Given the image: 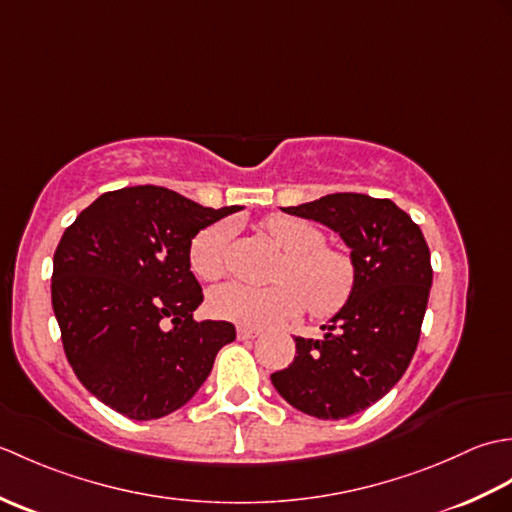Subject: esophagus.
I'll use <instances>...</instances> for the list:
<instances>
[{
    "instance_id": "1",
    "label": "esophagus",
    "mask_w": 512,
    "mask_h": 512,
    "mask_svg": "<svg viewBox=\"0 0 512 512\" xmlns=\"http://www.w3.org/2000/svg\"><path fill=\"white\" fill-rule=\"evenodd\" d=\"M262 334L259 328H250V325H237V336L239 339H255V336Z\"/></svg>"
}]
</instances>
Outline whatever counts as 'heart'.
Segmentation results:
<instances>
[{
	"label": "heart",
	"mask_w": 512,
	"mask_h": 512,
	"mask_svg": "<svg viewBox=\"0 0 512 512\" xmlns=\"http://www.w3.org/2000/svg\"><path fill=\"white\" fill-rule=\"evenodd\" d=\"M264 231L284 248L275 284L250 286L242 281L211 290L209 312L217 319L250 328L295 319L308 310L330 319L352 301L358 270L354 257L343 248L325 246L319 226L292 215H270ZM233 224L217 222L195 235L189 248V266L204 281L226 275L231 255Z\"/></svg>",
	"instance_id": "heart-1"
}]
</instances>
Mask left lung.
Segmentation results:
<instances>
[{
    "label": "left lung",
    "instance_id": "obj_1",
    "mask_svg": "<svg viewBox=\"0 0 512 512\" xmlns=\"http://www.w3.org/2000/svg\"><path fill=\"white\" fill-rule=\"evenodd\" d=\"M284 211L339 233L358 281L352 301L323 325V339L295 336V361L270 380L308 416L350 418L383 398L411 363L433 281L429 246L405 211L365 193H332Z\"/></svg>",
    "mask_w": 512,
    "mask_h": 512
}]
</instances>
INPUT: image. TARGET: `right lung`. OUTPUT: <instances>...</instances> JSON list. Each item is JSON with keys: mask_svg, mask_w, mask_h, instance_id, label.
Masks as SVG:
<instances>
[{"mask_svg": "<svg viewBox=\"0 0 512 512\" xmlns=\"http://www.w3.org/2000/svg\"><path fill=\"white\" fill-rule=\"evenodd\" d=\"M239 211L209 209L154 184L107 191L54 250L52 308L76 378L132 420L180 409L235 339L228 321L193 319L204 295L191 239Z\"/></svg>", "mask_w": 512, "mask_h": 512, "instance_id": "1", "label": "right lung"}]
</instances>
